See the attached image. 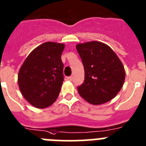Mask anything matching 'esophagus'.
Returning a JSON list of instances; mask_svg holds the SVG:
<instances>
[{"label": "esophagus", "mask_w": 146, "mask_h": 146, "mask_svg": "<svg viewBox=\"0 0 146 146\" xmlns=\"http://www.w3.org/2000/svg\"><path fill=\"white\" fill-rule=\"evenodd\" d=\"M67 80L70 81V82H71V81L73 80V76H68V78H67Z\"/></svg>", "instance_id": "obj_1"}]
</instances>
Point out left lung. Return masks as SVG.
Masks as SVG:
<instances>
[{"label": "left lung", "instance_id": "8db88e82", "mask_svg": "<svg viewBox=\"0 0 146 146\" xmlns=\"http://www.w3.org/2000/svg\"><path fill=\"white\" fill-rule=\"evenodd\" d=\"M84 68V81L78 92L91 104L106 103L117 96L126 73L118 56L107 45L91 41L76 45Z\"/></svg>", "mask_w": 146, "mask_h": 146}]
</instances>
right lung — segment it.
Returning <instances> with one entry per match:
<instances>
[{"label":"right lung","mask_w":146,"mask_h":146,"mask_svg":"<svg viewBox=\"0 0 146 146\" xmlns=\"http://www.w3.org/2000/svg\"><path fill=\"white\" fill-rule=\"evenodd\" d=\"M64 48L62 43H43L30 53L19 70L20 92L36 108L50 106L59 96L64 81L61 59Z\"/></svg>","instance_id":"add662e5"}]
</instances>
